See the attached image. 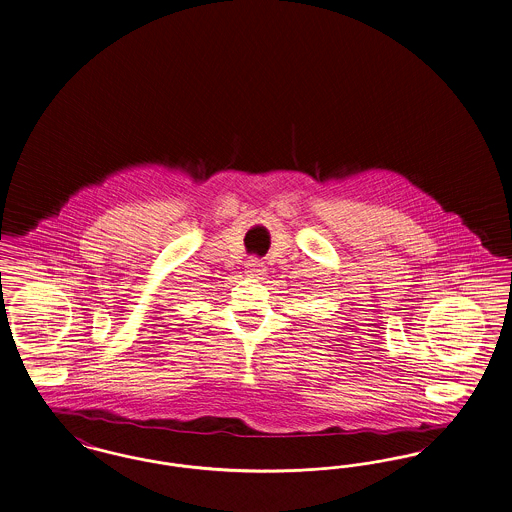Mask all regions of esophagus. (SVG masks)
Instances as JSON below:
<instances>
[{
	"mask_svg": "<svg viewBox=\"0 0 512 512\" xmlns=\"http://www.w3.org/2000/svg\"><path fill=\"white\" fill-rule=\"evenodd\" d=\"M244 266H246V273H248V277H260V275H264V273H266V266H264V262H262V260H258V258H250Z\"/></svg>",
	"mask_w": 512,
	"mask_h": 512,
	"instance_id": "34e87169",
	"label": "esophagus"
}]
</instances>
